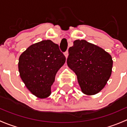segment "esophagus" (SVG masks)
<instances>
[{"label": "esophagus", "instance_id": "34e87169", "mask_svg": "<svg viewBox=\"0 0 127 127\" xmlns=\"http://www.w3.org/2000/svg\"><path fill=\"white\" fill-rule=\"evenodd\" d=\"M64 56H66V58H67V56H68V55H69L68 51H66V52H64Z\"/></svg>", "mask_w": 127, "mask_h": 127}]
</instances>
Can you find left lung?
<instances>
[{"label":"left lung","mask_w":127,"mask_h":127,"mask_svg":"<svg viewBox=\"0 0 127 127\" xmlns=\"http://www.w3.org/2000/svg\"><path fill=\"white\" fill-rule=\"evenodd\" d=\"M67 66L77 76L82 92L92 95L106 85L112 72V57L103 48L85 40H76L69 48Z\"/></svg>","instance_id":"1"}]
</instances>
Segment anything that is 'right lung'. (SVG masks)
I'll use <instances>...</instances> for the list:
<instances>
[{"label":"right lung","mask_w":127,"mask_h":127,"mask_svg":"<svg viewBox=\"0 0 127 127\" xmlns=\"http://www.w3.org/2000/svg\"><path fill=\"white\" fill-rule=\"evenodd\" d=\"M66 61L59 45L50 40L28 47L19 58L20 77L28 89L40 98L51 94V86L58 71Z\"/></svg>","instance_id":"1"}]
</instances>
